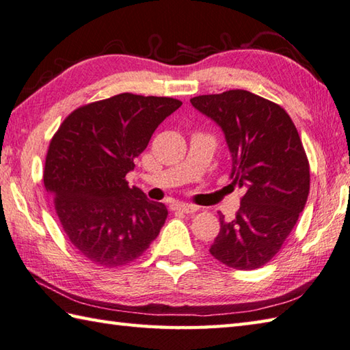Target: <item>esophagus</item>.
Wrapping results in <instances>:
<instances>
[{"instance_id":"34e87169","label":"esophagus","mask_w":350,"mask_h":350,"mask_svg":"<svg viewBox=\"0 0 350 350\" xmlns=\"http://www.w3.org/2000/svg\"><path fill=\"white\" fill-rule=\"evenodd\" d=\"M173 211H180L185 212V214H193L198 208L194 206V204H188V203H180V202H174L173 204L170 206Z\"/></svg>"}]
</instances>
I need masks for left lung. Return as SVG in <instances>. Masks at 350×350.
Returning a JSON list of instances; mask_svg holds the SVG:
<instances>
[{
    "instance_id": "obj_1",
    "label": "left lung",
    "mask_w": 350,
    "mask_h": 350,
    "mask_svg": "<svg viewBox=\"0 0 350 350\" xmlns=\"http://www.w3.org/2000/svg\"><path fill=\"white\" fill-rule=\"evenodd\" d=\"M221 129L232 157V185L244 191L234 220L220 215L211 255L237 270L267 264L310 194V165L297 129L282 107L243 89L191 98Z\"/></svg>"
}]
</instances>
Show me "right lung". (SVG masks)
Segmentation results:
<instances>
[{"mask_svg":"<svg viewBox=\"0 0 350 350\" xmlns=\"http://www.w3.org/2000/svg\"><path fill=\"white\" fill-rule=\"evenodd\" d=\"M182 101L120 94L79 107L50 142L44 185L65 234L103 267L135 261L159 235L168 211L130 188L126 174Z\"/></svg>","mask_w":350,"mask_h":350,"instance_id":"add662e5","label":"right lung"}]
</instances>
